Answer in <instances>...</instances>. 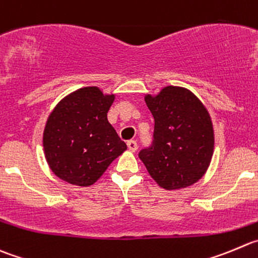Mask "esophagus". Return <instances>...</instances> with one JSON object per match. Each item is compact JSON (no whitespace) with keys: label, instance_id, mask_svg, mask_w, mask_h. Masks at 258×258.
<instances>
[{"label":"esophagus","instance_id":"obj_1","mask_svg":"<svg viewBox=\"0 0 258 258\" xmlns=\"http://www.w3.org/2000/svg\"><path fill=\"white\" fill-rule=\"evenodd\" d=\"M126 146H127V149H129L131 152H136L137 148H138V144H137L136 141H129L126 143Z\"/></svg>","mask_w":258,"mask_h":258}]
</instances>
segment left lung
Here are the masks:
<instances>
[{"instance_id":"8db88e82","label":"left lung","mask_w":258,"mask_h":258,"mask_svg":"<svg viewBox=\"0 0 258 258\" xmlns=\"http://www.w3.org/2000/svg\"><path fill=\"white\" fill-rule=\"evenodd\" d=\"M154 117L153 144L139 152L151 177L166 190L198 182L214 153V129L204 104L190 90L166 86L146 95Z\"/></svg>"}]
</instances>
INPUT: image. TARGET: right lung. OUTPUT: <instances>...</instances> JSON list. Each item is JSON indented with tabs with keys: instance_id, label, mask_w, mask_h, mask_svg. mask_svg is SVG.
Wrapping results in <instances>:
<instances>
[{
	"instance_id": "add662e5",
	"label": "right lung",
	"mask_w": 258,
	"mask_h": 258,
	"mask_svg": "<svg viewBox=\"0 0 258 258\" xmlns=\"http://www.w3.org/2000/svg\"><path fill=\"white\" fill-rule=\"evenodd\" d=\"M115 95L82 87L63 97L46 119L45 159L54 175L77 186L94 185L126 144L107 120Z\"/></svg>"
}]
</instances>
